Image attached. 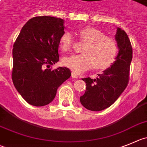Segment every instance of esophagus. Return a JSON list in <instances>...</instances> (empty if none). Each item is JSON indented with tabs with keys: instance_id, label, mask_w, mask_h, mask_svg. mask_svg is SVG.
Masks as SVG:
<instances>
[{
	"instance_id": "34e87169",
	"label": "esophagus",
	"mask_w": 147,
	"mask_h": 147,
	"mask_svg": "<svg viewBox=\"0 0 147 147\" xmlns=\"http://www.w3.org/2000/svg\"><path fill=\"white\" fill-rule=\"evenodd\" d=\"M71 76H72V78H78V75H77V74L74 72H72V75H71Z\"/></svg>"
}]
</instances>
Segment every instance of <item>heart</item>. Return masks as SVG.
Listing matches in <instances>:
<instances>
[{
	"label": "heart",
	"instance_id": "obj_1",
	"mask_svg": "<svg viewBox=\"0 0 147 147\" xmlns=\"http://www.w3.org/2000/svg\"><path fill=\"white\" fill-rule=\"evenodd\" d=\"M80 40L87 42L83 51L84 54L72 55L64 57V66L75 73L90 69L92 67L98 70L108 69L115 62L118 51L117 42L113 38L94 27H85L78 31ZM73 38L69 32H64L59 41V47L65 52L71 49Z\"/></svg>",
	"mask_w": 147,
	"mask_h": 147
}]
</instances>
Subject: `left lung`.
Listing matches in <instances>:
<instances>
[{
    "mask_svg": "<svg viewBox=\"0 0 147 147\" xmlns=\"http://www.w3.org/2000/svg\"><path fill=\"white\" fill-rule=\"evenodd\" d=\"M115 40L119 49L116 60L111 67L98 75V78H83L86 83L85 94L80 97L81 105L91 111L109 107L127 87L133 57L131 41L124 30L117 28Z\"/></svg>",
    "mask_w": 147,
    "mask_h": 147,
    "instance_id": "8db88e82",
    "label": "left lung"
}]
</instances>
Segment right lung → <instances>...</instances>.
<instances>
[{
	"instance_id": "right-lung-1",
	"label": "right lung",
	"mask_w": 147,
	"mask_h": 147,
	"mask_svg": "<svg viewBox=\"0 0 147 147\" xmlns=\"http://www.w3.org/2000/svg\"><path fill=\"white\" fill-rule=\"evenodd\" d=\"M64 30L62 19L35 16L23 26L13 44V83L32 106L49 105L58 88L70 78L71 72L67 67L50 68L59 60V41Z\"/></svg>"
}]
</instances>
